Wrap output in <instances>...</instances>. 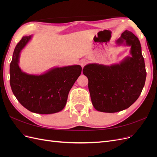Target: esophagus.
Returning <instances> with one entry per match:
<instances>
[{
	"instance_id": "obj_1",
	"label": "esophagus",
	"mask_w": 157,
	"mask_h": 157,
	"mask_svg": "<svg viewBox=\"0 0 157 157\" xmlns=\"http://www.w3.org/2000/svg\"><path fill=\"white\" fill-rule=\"evenodd\" d=\"M87 63V61L85 60V59H82L81 61H80V65H81L82 67H84V66Z\"/></svg>"
}]
</instances>
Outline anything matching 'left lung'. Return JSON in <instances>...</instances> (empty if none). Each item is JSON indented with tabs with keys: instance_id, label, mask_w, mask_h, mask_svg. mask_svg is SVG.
<instances>
[{
	"instance_id": "obj_1",
	"label": "left lung",
	"mask_w": 157,
	"mask_h": 157,
	"mask_svg": "<svg viewBox=\"0 0 157 157\" xmlns=\"http://www.w3.org/2000/svg\"><path fill=\"white\" fill-rule=\"evenodd\" d=\"M117 44L130 46L132 56L119 64L91 63L82 70L88 79L92 105L101 112L116 113L128 108L139 98L145 82V65L138 38L126 30Z\"/></svg>"
}]
</instances>
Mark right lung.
Instances as JSON below:
<instances>
[{
    "label": "right lung",
    "mask_w": 157,
    "mask_h": 157,
    "mask_svg": "<svg viewBox=\"0 0 157 157\" xmlns=\"http://www.w3.org/2000/svg\"><path fill=\"white\" fill-rule=\"evenodd\" d=\"M31 39L23 36L14 49L10 65V83L12 92L21 105L39 114L58 113L65 107L71 88L81 74L78 65L52 68L34 75L21 71L19 59L21 50Z\"/></svg>",
    "instance_id": "obj_1"
}]
</instances>
